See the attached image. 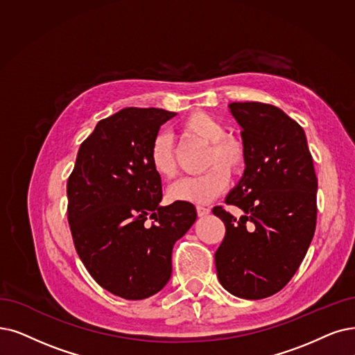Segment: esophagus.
<instances>
[{
	"label": "esophagus",
	"mask_w": 355,
	"mask_h": 355,
	"mask_svg": "<svg viewBox=\"0 0 355 355\" xmlns=\"http://www.w3.org/2000/svg\"><path fill=\"white\" fill-rule=\"evenodd\" d=\"M196 212H198V216H200V217H204V216H208V214H209L211 209H209L208 207L198 205V207H196Z\"/></svg>",
	"instance_id": "esophagus-1"
}]
</instances>
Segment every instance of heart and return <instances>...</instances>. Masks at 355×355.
Segmentation results:
<instances>
[{
    "mask_svg": "<svg viewBox=\"0 0 355 355\" xmlns=\"http://www.w3.org/2000/svg\"><path fill=\"white\" fill-rule=\"evenodd\" d=\"M183 137L208 146L204 167L209 168L201 176L185 178L173 183L168 198L191 204H208L221 195L229 185V171L239 173L246 163L243 141L225 135L224 125L209 113L196 110L189 113L179 125ZM151 168L163 179H173L178 172V155L173 141L167 134L154 137L148 151Z\"/></svg>",
    "mask_w": 355,
    "mask_h": 355,
    "instance_id": "heart-1",
    "label": "heart"
}]
</instances>
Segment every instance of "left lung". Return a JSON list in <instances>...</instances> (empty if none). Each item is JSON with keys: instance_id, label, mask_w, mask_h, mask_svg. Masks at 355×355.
Here are the masks:
<instances>
[{"instance_id": "left-lung-1", "label": "left lung", "mask_w": 355, "mask_h": 355, "mask_svg": "<svg viewBox=\"0 0 355 355\" xmlns=\"http://www.w3.org/2000/svg\"><path fill=\"white\" fill-rule=\"evenodd\" d=\"M229 109L242 128L246 167L225 204L243 216L212 208L225 225L217 277L233 295L259 300L284 288L306 257L316 229L318 178L303 128L281 109L259 102Z\"/></svg>"}]
</instances>
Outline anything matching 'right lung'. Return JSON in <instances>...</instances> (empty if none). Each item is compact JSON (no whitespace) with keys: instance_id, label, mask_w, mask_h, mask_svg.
<instances>
[{"instance_id":"1","label":"right lung","mask_w":355,"mask_h":355,"mask_svg":"<svg viewBox=\"0 0 355 355\" xmlns=\"http://www.w3.org/2000/svg\"><path fill=\"white\" fill-rule=\"evenodd\" d=\"M163 109L125 107L98 121L68 178V223L76 250L96 282L126 300L159 293L172 275L173 245L196 220L191 202H162L148 162Z\"/></svg>"}]
</instances>
